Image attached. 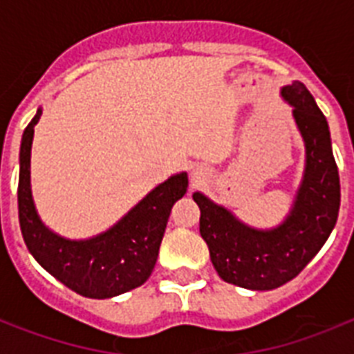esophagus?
Segmentation results:
<instances>
[{
	"label": "esophagus",
	"mask_w": 354,
	"mask_h": 354,
	"mask_svg": "<svg viewBox=\"0 0 354 354\" xmlns=\"http://www.w3.org/2000/svg\"><path fill=\"white\" fill-rule=\"evenodd\" d=\"M204 178H205L204 169H200V167H193V169H191V180H193V183L202 182Z\"/></svg>",
	"instance_id": "1"
}]
</instances>
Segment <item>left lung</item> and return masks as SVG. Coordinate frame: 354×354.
<instances>
[{"label":"left lung","instance_id":"left-lung-1","mask_svg":"<svg viewBox=\"0 0 354 354\" xmlns=\"http://www.w3.org/2000/svg\"><path fill=\"white\" fill-rule=\"evenodd\" d=\"M305 143V171L288 215L279 226L259 230L239 221L200 191V235L216 274L250 290H274L294 279L322 250L340 209V176L327 119L303 82L281 90Z\"/></svg>","mask_w":354,"mask_h":354}]
</instances>
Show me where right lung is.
Instances as JSON below:
<instances>
[{
  "label": "right lung",
  "instance_id": "right-lung-1",
  "mask_svg": "<svg viewBox=\"0 0 354 354\" xmlns=\"http://www.w3.org/2000/svg\"><path fill=\"white\" fill-rule=\"evenodd\" d=\"M41 108L27 124L19 147L18 215L30 255L53 277L84 297L106 299L133 290L154 270L172 205L187 193V172L154 187L110 230L90 239H66L41 222L30 191V147Z\"/></svg>",
  "mask_w": 354,
  "mask_h": 354
}]
</instances>
